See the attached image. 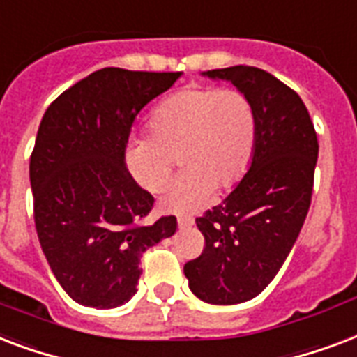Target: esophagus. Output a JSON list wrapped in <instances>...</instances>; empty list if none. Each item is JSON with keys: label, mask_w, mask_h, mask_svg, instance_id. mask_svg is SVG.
I'll list each match as a JSON object with an SVG mask.
<instances>
[{"label": "esophagus", "mask_w": 357, "mask_h": 357, "mask_svg": "<svg viewBox=\"0 0 357 357\" xmlns=\"http://www.w3.org/2000/svg\"><path fill=\"white\" fill-rule=\"evenodd\" d=\"M192 225H193V218H190V216H181V218H178V227H181V229L192 227Z\"/></svg>", "instance_id": "1"}]
</instances>
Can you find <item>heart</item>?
I'll return each mask as SVG.
<instances>
[{"label": "heart", "instance_id": "heart-1", "mask_svg": "<svg viewBox=\"0 0 357 357\" xmlns=\"http://www.w3.org/2000/svg\"><path fill=\"white\" fill-rule=\"evenodd\" d=\"M153 135H134L124 147L130 176L147 192H160L178 162L184 167L165 188L160 206L192 212L208 203L214 188L231 190L250 169L257 115L236 89H184L153 113Z\"/></svg>", "mask_w": 357, "mask_h": 357}]
</instances>
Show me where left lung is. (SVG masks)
I'll return each mask as SVG.
<instances>
[{
  "label": "left lung",
  "mask_w": 357,
  "mask_h": 357,
  "mask_svg": "<svg viewBox=\"0 0 357 357\" xmlns=\"http://www.w3.org/2000/svg\"><path fill=\"white\" fill-rule=\"evenodd\" d=\"M201 74L234 85L257 115L250 169L195 220L204 250L184 264L199 300L234 305L259 296L291 253L311 204L319 141L302 98L266 70L238 65Z\"/></svg>",
  "instance_id": "1"
}]
</instances>
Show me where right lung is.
Here are the masks:
<instances>
[{
  "mask_svg": "<svg viewBox=\"0 0 357 357\" xmlns=\"http://www.w3.org/2000/svg\"><path fill=\"white\" fill-rule=\"evenodd\" d=\"M181 76L100 68L61 93L40 121L29 162L35 227L55 279L79 305L128 302L143 251L175 234V216L143 223L154 197L123 154L135 117Z\"/></svg>",
  "mask_w": 357,
  "mask_h": 357,
  "instance_id": "right-lung-1",
  "label": "right lung"
}]
</instances>
